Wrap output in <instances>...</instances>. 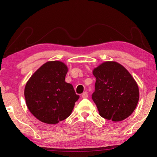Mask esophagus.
<instances>
[{
  "label": "esophagus",
  "mask_w": 157,
  "mask_h": 157,
  "mask_svg": "<svg viewBox=\"0 0 157 157\" xmlns=\"http://www.w3.org/2000/svg\"><path fill=\"white\" fill-rule=\"evenodd\" d=\"M82 96H83V95H82ZM84 98H86V97H85V96H84Z\"/></svg>",
  "instance_id": "1"
}]
</instances>
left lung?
<instances>
[{
	"label": "left lung",
	"mask_w": 157,
	"mask_h": 157,
	"mask_svg": "<svg viewBox=\"0 0 157 157\" xmlns=\"http://www.w3.org/2000/svg\"><path fill=\"white\" fill-rule=\"evenodd\" d=\"M68 68L54 61L41 66L28 81L24 95L28 109L48 124H57L72 113L79 99L73 85L65 81Z\"/></svg>",
	"instance_id": "1"
}]
</instances>
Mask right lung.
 I'll return each instance as SVG.
<instances>
[{
  "instance_id": "right-lung-1",
  "label": "right lung",
  "mask_w": 157,
  "mask_h": 157,
  "mask_svg": "<svg viewBox=\"0 0 157 157\" xmlns=\"http://www.w3.org/2000/svg\"><path fill=\"white\" fill-rule=\"evenodd\" d=\"M93 73L96 82L92 99L100 115L115 122L131 115L139 102V90L128 71L115 62H107Z\"/></svg>"
}]
</instances>
